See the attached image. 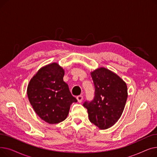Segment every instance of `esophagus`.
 <instances>
[{
  "label": "esophagus",
  "instance_id": "obj_1",
  "mask_svg": "<svg viewBox=\"0 0 157 157\" xmlns=\"http://www.w3.org/2000/svg\"><path fill=\"white\" fill-rule=\"evenodd\" d=\"M76 98H77V100H78V102L81 103L82 101H83V97L82 96V95H78V96H77Z\"/></svg>",
  "mask_w": 157,
  "mask_h": 157
}]
</instances>
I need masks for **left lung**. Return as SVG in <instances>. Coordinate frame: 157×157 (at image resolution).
<instances>
[{
	"instance_id": "1",
	"label": "left lung",
	"mask_w": 157,
	"mask_h": 157,
	"mask_svg": "<svg viewBox=\"0 0 157 157\" xmlns=\"http://www.w3.org/2000/svg\"><path fill=\"white\" fill-rule=\"evenodd\" d=\"M91 76L94 98L83 105L90 122L105 130L114 125L121 116L127 99V86L117 74L104 67L91 72Z\"/></svg>"
}]
</instances>
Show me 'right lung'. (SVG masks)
Instances as JSON below:
<instances>
[{"label": "right lung", "mask_w": 157, "mask_h": 157, "mask_svg": "<svg viewBox=\"0 0 157 157\" xmlns=\"http://www.w3.org/2000/svg\"><path fill=\"white\" fill-rule=\"evenodd\" d=\"M63 69L56 63L41 68L27 87L29 102L38 116L50 124L63 121L71 105L78 101L63 81Z\"/></svg>", "instance_id": "1"}]
</instances>
